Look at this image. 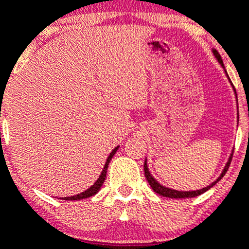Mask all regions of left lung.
Returning <instances> with one entry per match:
<instances>
[{
	"label": "left lung",
	"mask_w": 249,
	"mask_h": 249,
	"mask_svg": "<svg viewBox=\"0 0 249 249\" xmlns=\"http://www.w3.org/2000/svg\"><path fill=\"white\" fill-rule=\"evenodd\" d=\"M213 53H214V55H215L216 59H218L219 63H220L221 67L224 68L223 59H221V57H220V54H219L218 51L213 50ZM226 75H228V74H226ZM231 159H232V154H231V157L229 158V161L226 163L223 173H221V175L216 178V181H214L213 183H211V185L207 186V187H204V189L196 190V191H176V190H171V189H168V187H165V186H161L160 183H159L158 181H157L156 178L151 175V173H149V170H148V166H147L146 160H144V164H143V170H144V176H146L149 186H151L152 190H153L156 194L160 195V196H163V197H169V198H192V197H197V196H199V195L204 194L206 191H208L211 187H213V186L215 185V183L218 182V181L220 180L224 175H225L226 171H228V169H229V166H230V164H231Z\"/></svg>",
	"instance_id": "left-lung-1"
}]
</instances>
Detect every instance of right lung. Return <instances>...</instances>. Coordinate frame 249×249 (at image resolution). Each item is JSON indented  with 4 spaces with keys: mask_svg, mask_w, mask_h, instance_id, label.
Instances as JSON below:
<instances>
[{
    "mask_svg": "<svg viewBox=\"0 0 249 249\" xmlns=\"http://www.w3.org/2000/svg\"><path fill=\"white\" fill-rule=\"evenodd\" d=\"M117 149H118V147H115V148L113 149L112 152H110L109 157H108V158H107V161H106L105 168H103L102 173H101V175H100V178H97V181H96V182L93 183L92 186H91L90 189H88V190H86V191L81 192V194L75 195V196H71V197H64V198H62V199H66V201H78V199L89 198V197H91V196H93V195L97 194V192L100 191L101 187H102L103 182H105V180H106V175H107V169H108V165H109V161L112 160L113 156H114V154H115V152H117Z\"/></svg>",
    "mask_w": 249,
    "mask_h": 249,
    "instance_id": "add662e5",
    "label": "right lung"
}]
</instances>
